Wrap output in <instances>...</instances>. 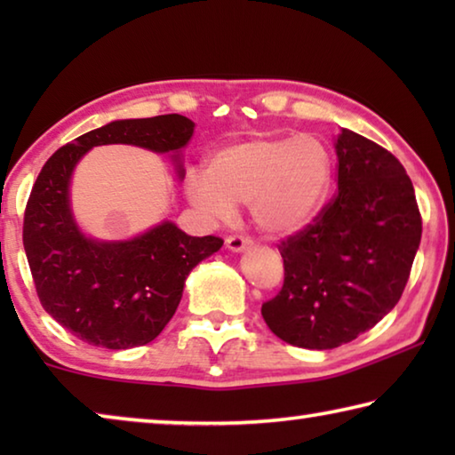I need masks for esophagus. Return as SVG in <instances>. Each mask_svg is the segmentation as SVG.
<instances>
[{
	"label": "esophagus",
	"instance_id": "obj_1",
	"mask_svg": "<svg viewBox=\"0 0 455 455\" xmlns=\"http://www.w3.org/2000/svg\"><path fill=\"white\" fill-rule=\"evenodd\" d=\"M251 244H252V241H251L249 236H244V235H230L227 238V249L233 251V252H241L244 249H249Z\"/></svg>",
	"mask_w": 455,
	"mask_h": 455
}]
</instances>
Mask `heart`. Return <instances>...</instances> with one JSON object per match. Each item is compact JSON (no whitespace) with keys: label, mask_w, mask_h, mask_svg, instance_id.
<instances>
[{"label":"heart","mask_w":455,"mask_h":455,"mask_svg":"<svg viewBox=\"0 0 455 455\" xmlns=\"http://www.w3.org/2000/svg\"><path fill=\"white\" fill-rule=\"evenodd\" d=\"M331 174V154L315 134L259 136L212 154L206 174H188L187 195L212 219H228L233 204H249L265 235L289 236L321 212Z\"/></svg>","instance_id":"1"}]
</instances>
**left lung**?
<instances>
[{
	"label": "left lung",
	"instance_id": "left-lung-1",
	"mask_svg": "<svg viewBox=\"0 0 455 455\" xmlns=\"http://www.w3.org/2000/svg\"><path fill=\"white\" fill-rule=\"evenodd\" d=\"M337 195L279 244L284 281L263 319L295 347L333 349L379 323L402 299L421 241V214L402 163L341 130Z\"/></svg>",
	"mask_w": 455,
	"mask_h": 455
}]
</instances>
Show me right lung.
<instances>
[{
    "instance_id": "obj_1",
    "label": "right lung",
    "mask_w": 455,
    "mask_h": 455,
    "mask_svg": "<svg viewBox=\"0 0 455 455\" xmlns=\"http://www.w3.org/2000/svg\"><path fill=\"white\" fill-rule=\"evenodd\" d=\"M195 122L180 114L116 120L61 146L44 164L28 198L24 249L40 303L61 327L106 349H130L160 335L182 299L184 281L200 260L222 246L219 236H188L174 225L150 228L132 241L100 243L80 233L70 211V179L94 146L134 144L174 152Z\"/></svg>"
}]
</instances>
